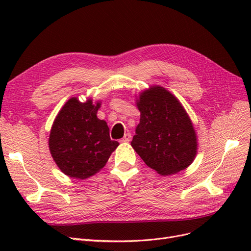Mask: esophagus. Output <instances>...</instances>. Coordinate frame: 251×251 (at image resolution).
<instances>
[{
  "label": "esophagus",
  "mask_w": 251,
  "mask_h": 251,
  "mask_svg": "<svg viewBox=\"0 0 251 251\" xmlns=\"http://www.w3.org/2000/svg\"><path fill=\"white\" fill-rule=\"evenodd\" d=\"M130 140H131V134H130V133H126V134H125L124 138H123V140H121V141H124V142H128Z\"/></svg>",
  "instance_id": "34e87169"
}]
</instances>
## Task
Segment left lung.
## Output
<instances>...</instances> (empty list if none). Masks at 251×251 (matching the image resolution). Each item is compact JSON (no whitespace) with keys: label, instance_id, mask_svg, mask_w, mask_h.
Here are the masks:
<instances>
[{"label":"left lung","instance_id":"left-lung-1","mask_svg":"<svg viewBox=\"0 0 251 251\" xmlns=\"http://www.w3.org/2000/svg\"><path fill=\"white\" fill-rule=\"evenodd\" d=\"M140 123L131 146L162 176L185 170L194 161L197 138L191 119L169 91L151 87L137 101Z\"/></svg>","mask_w":251,"mask_h":251}]
</instances>
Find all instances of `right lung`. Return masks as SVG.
Wrapping results in <instances>:
<instances>
[{
	"label": "right lung",
	"instance_id": "right-lung-1",
	"mask_svg": "<svg viewBox=\"0 0 251 251\" xmlns=\"http://www.w3.org/2000/svg\"><path fill=\"white\" fill-rule=\"evenodd\" d=\"M100 103L92 100H68L53 123L49 149L55 163L67 176L86 179L107 163L118 142L110 138L109 126L96 114Z\"/></svg>",
	"mask_w": 251,
	"mask_h": 251
}]
</instances>
